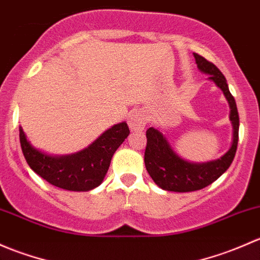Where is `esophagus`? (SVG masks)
I'll list each match as a JSON object with an SVG mask.
<instances>
[{
  "label": "esophagus",
  "mask_w": 260,
  "mask_h": 260,
  "mask_svg": "<svg viewBox=\"0 0 260 260\" xmlns=\"http://www.w3.org/2000/svg\"><path fill=\"white\" fill-rule=\"evenodd\" d=\"M146 125L145 116L143 112L135 111L129 116V126L133 130H143Z\"/></svg>",
  "instance_id": "1"
}]
</instances>
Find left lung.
<instances>
[{
    "instance_id": "obj_1",
    "label": "left lung",
    "mask_w": 260,
    "mask_h": 260,
    "mask_svg": "<svg viewBox=\"0 0 260 260\" xmlns=\"http://www.w3.org/2000/svg\"><path fill=\"white\" fill-rule=\"evenodd\" d=\"M198 69L209 75L211 81L225 95L230 106V121L233 124L232 148L220 159L204 164H194L183 160L171 149L170 144L159 130L149 127L146 130V149L144 155L146 170L157 186L168 191H195L210 185L221 174L225 173L233 162L239 139V115L237 104L230 93L226 80L220 70L214 63L203 56L194 53Z\"/></svg>"
}]
</instances>
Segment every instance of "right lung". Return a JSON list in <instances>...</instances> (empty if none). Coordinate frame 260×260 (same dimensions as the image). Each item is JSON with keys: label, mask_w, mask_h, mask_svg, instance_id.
I'll return each mask as SVG.
<instances>
[{"label": "right lung", "mask_w": 260, "mask_h": 260, "mask_svg": "<svg viewBox=\"0 0 260 260\" xmlns=\"http://www.w3.org/2000/svg\"><path fill=\"white\" fill-rule=\"evenodd\" d=\"M126 122L106 130L89 148L68 156H50L35 148L20 126V143L30 168L57 188L71 191H89L103 183L117 148L129 136Z\"/></svg>", "instance_id": "right-lung-1"}]
</instances>
